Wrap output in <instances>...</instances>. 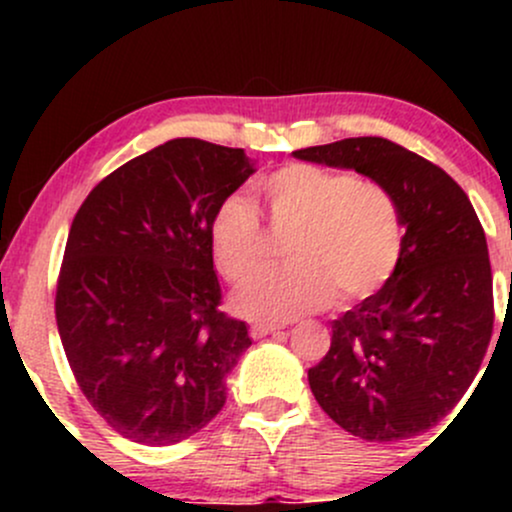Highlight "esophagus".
<instances>
[{
    "label": "esophagus",
    "instance_id": "esophagus-1",
    "mask_svg": "<svg viewBox=\"0 0 512 512\" xmlns=\"http://www.w3.org/2000/svg\"><path fill=\"white\" fill-rule=\"evenodd\" d=\"M279 330H284V325H272V322H255V325L250 327V337L252 339H262V337H267V334H274Z\"/></svg>",
    "mask_w": 512,
    "mask_h": 512
}]
</instances>
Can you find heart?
Listing matches in <instances>:
<instances>
[{
	"mask_svg": "<svg viewBox=\"0 0 512 512\" xmlns=\"http://www.w3.org/2000/svg\"><path fill=\"white\" fill-rule=\"evenodd\" d=\"M274 231L293 238L289 267L262 269L233 293L248 320L284 322L370 298L387 284L402 255V214L392 190L373 178L315 163H289L262 180ZM260 214L243 195L221 199L209 221V245L228 281H240L264 257Z\"/></svg>",
	"mask_w": 512,
	"mask_h": 512,
	"instance_id": "obj_1",
	"label": "heart"
}]
</instances>
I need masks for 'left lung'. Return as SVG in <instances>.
<instances>
[{"instance_id":"left-lung-1","label":"left lung","mask_w":512,"mask_h":512,"mask_svg":"<svg viewBox=\"0 0 512 512\" xmlns=\"http://www.w3.org/2000/svg\"><path fill=\"white\" fill-rule=\"evenodd\" d=\"M293 156L383 182L407 228L383 289L332 320L310 390L351 436H419L457 407L491 342L493 276L477 211L443 168L390 139H342Z\"/></svg>"}]
</instances>
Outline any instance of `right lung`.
<instances>
[{
	"instance_id": "right-lung-1",
	"label": "right lung",
	"mask_w": 512,
	"mask_h": 512,
	"mask_svg": "<svg viewBox=\"0 0 512 512\" xmlns=\"http://www.w3.org/2000/svg\"><path fill=\"white\" fill-rule=\"evenodd\" d=\"M252 173L243 149L170 139L113 170L76 211L57 330L84 397L122 438L175 445L226 404L252 339L219 310L209 221Z\"/></svg>"
}]
</instances>
